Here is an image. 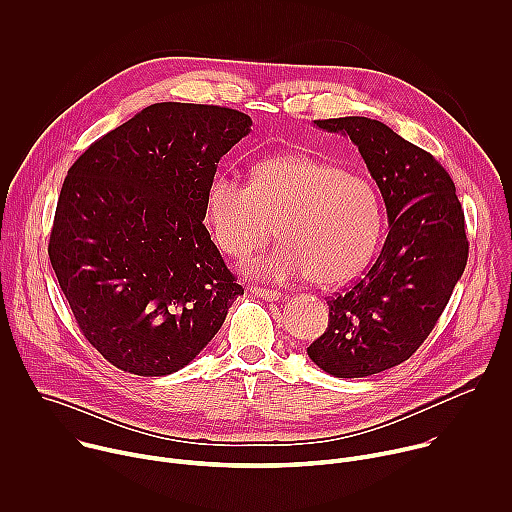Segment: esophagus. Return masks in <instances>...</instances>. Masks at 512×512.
Wrapping results in <instances>:
<instances>
[{
  "label": "esophagus",
  "instance_id": "obj_1",
  "mask_svg": "<svg viewBox=\"0 0 512 512\" xmlns=\"http://www.w3.org/2000/svg\"><path fill=\"white\" fill-rule=\"evenodd\" d=\"M251 291L253 294L257 296V298H261V300H269V302H277V300H281V291H277V289H265V287H251Z\"/></svg>",
  "mask_w": 512,
  "mask_h": 512
}]
</instances>
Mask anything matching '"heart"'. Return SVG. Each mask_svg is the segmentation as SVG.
Wrapping results in <instances>:
<instances>
[{"label":"heart","mask_w":512,"mask_h":512,"mask_svg":"<svg viewBox=\"0 0 512 512\" xmlns=\"http://www.w3.org/2000/svg\"><path fill=\"white\" fill-rule=\"evenodd\" d=\"M206 221L225 253L243 257L275 235L271 251L243 263L263 281L310 275L336 285L371 261L383 233V202L375 184L340 166L283 154L257 162L251 182L216 174L206 190Z\"/></svg>","instance_id":"heart-1"}]
</instances>
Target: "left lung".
<instances>
[{"mask_svg": "<svg viewBox=\"0 0 512 512\" xmlns=\"http://www.w3.org/2000/svg\"><path fill=\"white\" fill-rule=\"evenodd\" d=\"M314 125L356 145L385 200L389 235L364 277L328 300V328L308 356L338 379L371 377L407 360L448 306L468 261L464 210L444 166L385 123Z\"/></svg>", "mask_w": 512, "mask_h": 512, "instance_id": "8db88e82", "label": "left lung"}]
</instances>
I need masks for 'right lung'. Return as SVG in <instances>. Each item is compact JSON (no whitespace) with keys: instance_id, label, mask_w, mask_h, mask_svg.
Masks as SVG:
<instances>
[{"instance_id":"obj_1","label":"right lung","mask_w":512,"mask_h":512,"mask_svg":"<svg viewBox=\"0 0 512 512\" xmlns=\"http://www.w3.org/2000/svg\"><path fill=\"white\" fill-rule=\"evenodd\" d=\"M251 117L156 103L70 166L48 243L85 338L113 367L162 377L221 330L243 287L206 227V190Z\"/></svg>"}]
</instances>
